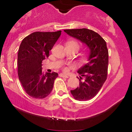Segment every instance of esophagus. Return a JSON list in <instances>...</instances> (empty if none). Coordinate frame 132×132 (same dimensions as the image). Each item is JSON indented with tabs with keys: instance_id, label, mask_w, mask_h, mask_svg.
<instances>
[{
	"instance_id": "obj_1",
	"label": "esophagus",
	"mask_w": 132,
	"mask_h": 132,
	"mask_svg": "<svg viewBox=\"0 0 132 132\" xmlns=\"http://www.w3.org/2000/svg\"><path fill=\"white\" fill-rule=\"evenodd\" d=\"M59 76L62 77H65V78H68V76H67L65 75H64V74H62V73L59 74Z\"/></svg>"
}]
</instances>
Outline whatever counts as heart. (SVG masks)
Listing matches in <instances>:
<instances>
[{
  "label": "heart",
  "instance_id": "b5f03b06",
  "mask_svg": "<svg viewBox=\"0 0 132 132\" xmlns=\"http://www.w3.org/2000/svg\"><path fill=\"white\" fill-rule=\"evenodd\" d=\"M67 44H71L72 45V46H74L75 47H76L77 48V50H79V47H80V45H79V44L78 43V42H77V41H69ZM82 61H85V58L84 57H83L82 58Z\"/></svg>",
  "mask_w": 132,
  "mask_h": 132
}]
</instances>
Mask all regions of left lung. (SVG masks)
I'll return each mask as SVG.
<instances>
[{
  "label": "left lung",
  "instance_id": "obj_1",
  "mask_svg": "<svg viewBox=\"0 0 132 132\" xmlns=\"http://www.w3.org/2000/svg\"><path fill=\"white\" fill-rule=\"evenodd\" d=\"M64 31L84 44L88 50V62L77 70L80 75L77 77L79 86L71 90V93L77 100H90L97 95L107 78L109 56L106 43L98 34L86 28Z\"/></svg>",
  "mask_w": 132,
  "mask_h": 132
}]
</instances>
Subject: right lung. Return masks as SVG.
<instances>
[{"mask_svg":"<svg viewBox=\"0 0 132 132\" xmlns=\"http://www.w3.org/2000/svg\"><path fill=\"white\" fill-rule=\"evenodd\" d=\"M61 30L53 32H34L21 41L18 52V76L21 85L29 96L44 98L53 89L58 74L43 73V61L60 37Z\"/></svg>","mask_w":132,"mask_h":132,"instance_id":"obj_1","label":"right lung"}]
</instances>
